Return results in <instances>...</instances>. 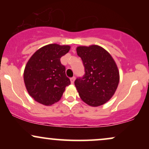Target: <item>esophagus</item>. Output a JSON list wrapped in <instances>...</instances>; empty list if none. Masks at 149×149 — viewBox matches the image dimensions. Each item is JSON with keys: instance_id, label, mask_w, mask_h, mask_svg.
Wrapping results in <instances>:
<instances>
[{"instance_id": "obj_1", "label": "esophagus", "mask_w": 149, "mask_h": 149, "mask_svg": "<svg viewBox=\"0 0 149 149\" xmlns=\"http://www.w3.org/2000/svg\"><path fill=\"white\" fill-rule=\"evenodd\" d=\"M75 79H76V78H75V77H72V78H71V83H72V84H73V83H74Z\"/></svg>"}]
</instances>
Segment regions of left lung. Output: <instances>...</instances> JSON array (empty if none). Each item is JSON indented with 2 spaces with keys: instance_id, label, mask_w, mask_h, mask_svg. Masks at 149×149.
I'll list each match as a JSON object with an SVG mask.
<instances>
[{
  "instance_id": "8db88e82",
  "label": "left lung",
  "mask_w": 149,
  "mask_h": 149,
  "mask_svg": "<svg viewBox=\"0 0 149 149\" xmlns=\"http://www.w3.org/2000/svg\"><path fill=\"white\" fill-rule=\"evenodd\" d=\"M78 55L85 67V75L75 80L81 100L90 107L107 103L115 94L119 83L118 66L110 54L97 45L78 46Z\"/></svg>"
}]
</instances>
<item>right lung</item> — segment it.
Listing matches in <instances>:
<instances>
[{"mask_svg": "<svg viewBox=\"0 0 149 149\" xmlns=\"http://www.w3.org/2000/svg\"><path fill=\"white\" fill-rule=\"evenodd\" d=\"M69 45L49 44L40 47L29 59L24 71L27 92L36 102L50 106L60 100L71 84L60 58L69 52Z\"/></svg>", "mask_w": 149, "mask_h": 149, "instance_id": "obj_1", "label": "right lung"}]
</instances>
